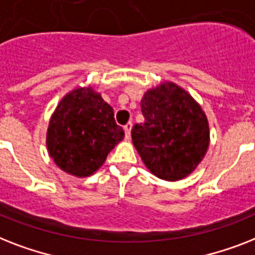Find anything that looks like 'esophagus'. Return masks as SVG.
Returning a JSON list of instances; mask_svg holds the SVG:
<instances>
[{
	"label": "esophagus",
	"mask_w": 255,
	"mask_h": 255,
	"mask_svg": "<svg viewBox=\"0 0 255 255\" xmlns=\"http://www.w3.org/2000/svg\"><path fill=\"white\" fill-rule=\"evenodd\" d=\"M124 132H126V137H129L131 136V129H132V122H128L126 126H124Z\"/></svg>",
	"instance_id": "obj_1"
}]
</instances>
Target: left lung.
Here are the masks:
<instances>
[{"mask_svg": "<svg viewBox=\"0 0 255 255\" xmlns=\"http://www.w3.org/2000/svg\"><path fill=\"white\" fill-rule=\"evenodd\" d=\"M140 106L145 121L133 126L132 141L145 166L166 181L187 177L210 141L208 122L199 105L169 82L145 93Z\"/></svg>", "mask_w": 255, "mask_h": 255, "instance_id": "left-lung-1", "label": "left lung"}]
</instances>
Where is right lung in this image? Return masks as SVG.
Listing matches in <instances>:
<instances>
[{
  "mask_svg": "<svg viewBox=\"0 0 255 255\" xmlns=\"http://www.w3.org/2000/svg\"><path fill=\"white\" fill-rule=\"evenodd\" d=\"M124 137L113 107L92 88L73 90L60 102L49 122L47 146L61 170L89 177L102 166Z\"/></svg>",
  "mask_w": 255,
  "mask_h": 255,
  "instance_id": "right-lung-1",
  "label": "right lung"
}]
</instances>
